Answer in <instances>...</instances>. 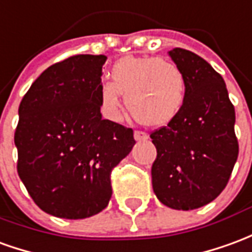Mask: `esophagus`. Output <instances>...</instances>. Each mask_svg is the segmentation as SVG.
Here are the masks:
<instances>
[{"instance_id": "esophagus-1", "label": "esophagus", "mask_w": 252, "mask_h": 252, "mask_svg": "<svg viewBox=\"0 0 252 252\" xmlns=\"http://www.w3.org/2000/svg\"><path fill=\"white\" fill-rule=\"evenodd\" d=\"M133 138H135L136 142H142V140H147V139H149V135H147L146 132L136 131L133 133Z\"/></svg>"}]
</instances>
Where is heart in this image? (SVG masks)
I'll return each mask as SVG.
<instances>
[{
    "label": "heart",
    "instance_id": "obj_1",
    "mask_svg": "<svg viewBox=\"0 0 252 252\" xmlns=\"http://www.w3.org/2000/svg\"><path fill=\"white\" fill-rule=\"evenodd\" d=\"M108 77L99 90V106L109 120H120L121 95L132 116L149 126L169 124L186 103L187 80L170 60L126 56L112 65Z\"/></svg>",
    "mask_w": 252,
    "mask_h": 252
}]
</instances>
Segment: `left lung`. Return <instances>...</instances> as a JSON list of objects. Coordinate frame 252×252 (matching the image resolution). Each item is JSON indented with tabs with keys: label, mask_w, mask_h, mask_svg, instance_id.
I'll return each instance as SVG.
<instances>
[{
	"label": "left lung",
	"mask_w": 252,
	"mask_h": 252,
	"mask_svg": "<svg viewBox=\"0 0 252 252\" xmlns=\"http://www.w3.org/2000/svg\"><path fill=\"white\" fill-rule=\"evenodd\" d=\"M168 54L186 76L187 96L175 120L150 135L157 149L153 189L170 209L193 210L222 192L236 163L235 108L207 61L180 47Z\"/></svg>",
	"instance_id": "obj_1"
}]
</instances>
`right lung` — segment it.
I'll list each match as a JSON object with an SVG mask.
<instances>
[{
  "label": "right lung",
  "instance_id": "1",
  "mask_svg": "<svg viewBox=\"0 0 252 252\" xmlns=\"http://www.w3.org/2000/svg\"><path fill=\"white\" fill-rule=\"evenodd\" d=\"M106 56L79 54L49 66L19 106L17 173L47 214L80 220L112 198L110 172L131 153L133 131L103 120L99 106Z\"/></svg>",
  "mask_w": 252,
  "mask_h": 252
}]
</instances>
